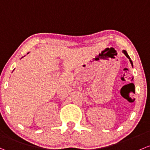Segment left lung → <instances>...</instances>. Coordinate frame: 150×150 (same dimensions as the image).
<instances>
[{
  "label": "left lung",
  "instance_id": "obj_1",
  "mask_svg": "<svg viewBox=\"0 0 150 150\" xmlns=\"http://www.w3.org/2000/svg\"><path fill=\"white\" fill-rule=\"evenodd\" d=\"M122 52L124 53V54L126 55V57H127V58H128V59H129V61H130V62H131V64H132V67H133V62H132V61L131 60V58L129 57V54H127V51H126V50H122Z\"/></svg>",
  "mask_w": 150,
  "mask_h": 150
}]
</instances>
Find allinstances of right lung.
Returning a JSON list of instances; mask_svg holds the SVG:
<instances>
[{
  "label": "right lung",
  "mask_w": 150,
  "mask_h": 150,
  "mask_svg": "<svg viewBox=\"0 0 150 150\" xmlns=\"http://www.w3.org/2000/svg\"><path fill=\"white\" fill-rule=\"evenodd\" d=\"M27 54H29V52H28V53H27Z\"/></svg>",
  "instance_id": "add662e5"
}]
</instances>
